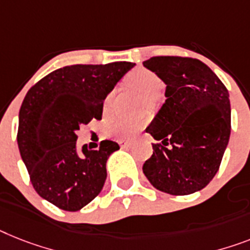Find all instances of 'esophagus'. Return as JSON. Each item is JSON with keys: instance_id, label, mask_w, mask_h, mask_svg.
I'll return each instance as SVG.
<instances>
[{"instance_id": "esophagus-1", "label": "esophagus", "mask_w": 250, "mask_h": 250, "mask_svg": "<svg viewBox=\"0 0 250 250\" xmlns=\"http://www.w3.org/2000/svg\"><path fill=\"white\" fill-rule=\"evenodd\" d=\"M119 144H120L121 148H127L131 146V142H129V140H119Z\"/></svg>"}]
</instances>
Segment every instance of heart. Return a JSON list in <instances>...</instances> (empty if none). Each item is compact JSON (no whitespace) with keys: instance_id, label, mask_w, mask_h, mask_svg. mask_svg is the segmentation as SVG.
I'll return each mask as SVG.
<instances>
[{"instance_id":"1","label":"heart","mask_w":250,"mask_h":250,"mask_svg":"<svg viewBox=\"0 0 250 250\" xmlns=\"http://www.w3.org/2000/svg\"><path fill=\"white\" fill-rule=\"evenodd\" d=\"M127 84L146 97H153L160 92L162 82L153 71L148 69H138L127 76ZM112 93L104 98L103 113L110 112ZM143 119H115L108 124V133L117 139H131L143 129Z\"/></svg>"}]
</instances>
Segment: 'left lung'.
Segmentation results:
<instances>
[{
    "instance_id": "1",
    "label": "left lung",
    "mask_w": 250,
    "mask_h": 250,
    "mask_svg": "<svg viewBox=\"0 0 250 250\" xmlns=\"http://www.w3.org/2000/svg\"><path fill=\"white\" fill-rule=\"evenodd\" d=\"M143 65L166 84V101L146 129L161 143L152 144L144 175L167 194L195 193L213 179L229 144L228 89L197 59L158 56Z\"/></svg>"
}]
</instances>
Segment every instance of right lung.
<instances>
[{
  "instance_id": "right-lung-1",
  "label": "right lung",
  "mask_w": 250,
  "mask_h": 250,
  "mask_svg": "<svg viewBox=\"0 0 250 250\" xmlns=\"http://www.w3.org/2000/svg\"><path fill=\"white\" fill-rule=\"evenodd\" d=\"M135 63L71 65L41 79L19 112L18 146L30 181L43 199L63 211H79L102 190L107 160L120 149L112 140L100 149H78V130L102 119L103 102Z\"/></svg>"
}]
</instances>
